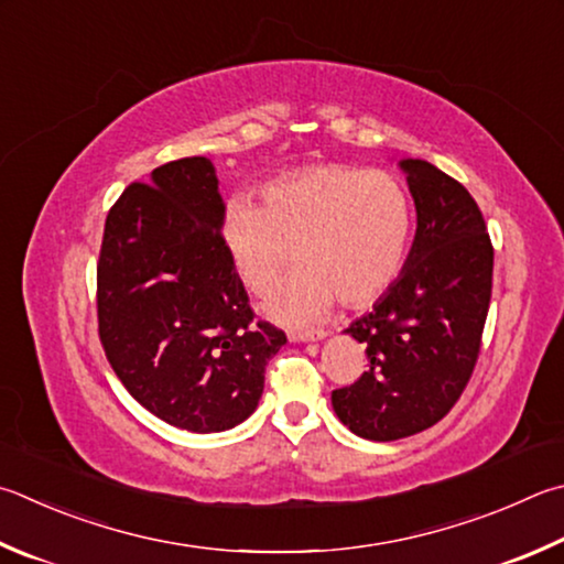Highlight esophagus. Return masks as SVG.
Returning <instances> with one entry per match:
<instances>
[{
  "label": "esophagus",
  "instance_id": "obj_1",
  "mask_svg": "<svg viewBox=\"0 0 564 564\" xmlns=\"http://www.w3.org/2000/svg\"><path fill=\"white\" fill-rule=\"evenodd\" d=\"M327 333L325 330H291V343H315L323 340Z\"/></svg>",
  "mask_w": 564,
  "mask_h": 564
}]
</instances>
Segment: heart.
Listing matches in <instances>:
<instances>
[{
  "label": "heart",
  "mask_w": 564,
  "mask_h": 564,
  "mask_svg": "<svg viewBox=\"0 0 564 564\" xmlns=\"http://www.w3.org/2000/svg\"><path fill=\"white\" fill-rule=\"evenodd\" d=\"M412 209L382 170L315 165L271 182L263 207L237 199L224 214V249L239 281L269 295L295 259L301 269L265 301V315L303 325L333 303L370 305L402 271Z\"/></svg>",
  "instance_id": "1"
}]
</instances>
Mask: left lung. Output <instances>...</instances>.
Instances as JSON below:
<instances>
[{
  "mask_svg": "<svg viewBox=\"0 0 564 564\" xmlns=\"http://www.w3.org/2000/svg\"><path fill=\"white\" fill-rule=\"evenodd\" d=\"M416 207V234L399 279L347 327L365 345L367 372L335 389L333 409L352 434L397 442L448 414L484 335L494 247L464 184L426 160H399Z\"/></svg>",
  "mask_w": 564,
  "mask_h": 564,
  "instance_id": "left-lung-1",
  "label": "left lung"
}]
</instances>
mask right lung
I'll return each instance as SVG.
<instances>
[{
  "label": "right lung",
  "mask_w": 564,
  "mask_h": 564,
  "mask_svg": "<svg viewBox=\"0 0 564 564\" xmlns=\"http://www.w3.org/2000/svg\"><path fill=\"white\" fill-rule=\"evenodd\" d=\"M224 199L207 158H182L112 204L98 259V335L118 380L162 422L227 432L253 414L285 345L253 323L224 249Z\"/></svg>",
  "instance_id": "right-lung-1"
}]
</instances>
